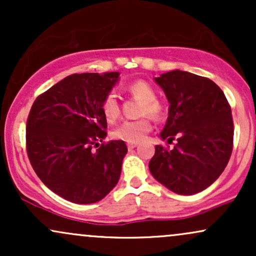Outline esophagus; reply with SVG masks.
<instances>
[{
    "instance_id": "34e87169",
    "label": "esophagus",
    "mask_w": 256,
    "mask_h": 256,
    "mask_svg": "<svg viewBox=\"0 0 256 256\" xmlns=\"http://www.w3.org/2000/svg\"><path fill=\"white\" fill-rule=\"evenodd\" d=\"M137 146H138V143H128V149H134V148H136Z\"/></svg>"
}]
</instances>
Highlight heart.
I'll return each mask as SVG.
<instances>
[{
    "label": "heart",
    "mask_w": 256,
    "mask_h": 256,
    "mask_svg": "<svg viewBox=\"0 0 256 256\" xmlns=\"http://www.w3.org/2000/svg\"><path fill=\"white\" fill-rule=\"evenodd\" d=\"M128 92L132 98L142 102L140 116H148L154 120H160L164 116L162 104L156 100V92L146 82L136 80L128 85ZM102 113L108 122H114L120 116V104L114 94H110L104 98L101 104ZM152 130L149 118L138 120H126L112 131V137L126 143H138Z\"/></svg>",
    "instance_id": "obj_1"
}]
</instances>
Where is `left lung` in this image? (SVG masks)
Wrapping results in <instances>:
<instances>
[{
    "mask_svg": "<svg viewBox=\"0 0 256 256\" xmlns=\"http://www.w3.org/2000/svg\"><path fill=\"white\" fill-rule=\"evenodd\" d=\"M170 102L160 137L172 150L155 146L149 170L158 183L179 195H194L213 184L230 160L234 146L231 107L210 79L194 73L167 72L155 78Z\"/></svg>",
    "mask_w": 256,
    "mask_h": 256,
    "instance_id": "1",
    "label": "left lung"
}]
</instances>
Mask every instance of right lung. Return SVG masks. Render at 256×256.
Returning <instances> with one entry per match:
<instances>
[{
  "label": "right lung",
  "mask_w": 256,
  "mask_h": 256,
  "mask_svg": "<svg viewBox=\"0 0 256 256\" xmlns=\"http://www.w3.org/2000/svg\"><path fill=\"white\" fill-rule=\"evenodd\" d=\"M118 79L119 72L76 73L40 94L31 107L26 150L32 168L73 204L101 201L120 178L128 146L122 140L104 142L107 120L101 110Z\"/></svg>",
  "instance_id": "add662e5"
}]
</instances>
